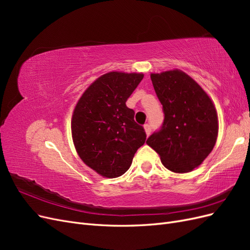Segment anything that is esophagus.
<instances>
[{
	"instance_id": "esophagus-1",
	"label": "esophagus",
	"mask_w": 250,
	"mask_h": 250,
	"mask_svg": "<svg viewBox=\"0 0 250 250\" xmlns=\"http://www.w3.org/2000/svg\"><path fill=\"white\" fill-rule=\"evenodd\" d=\"M144 128H145V131H146L147 137H149L150 133H151V126L149 124H145V125H144Z\"/></svg>"
}]
</instances>
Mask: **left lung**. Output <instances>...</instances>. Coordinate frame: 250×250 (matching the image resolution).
I'll return each instance as SVG.
<instances>
[{
	"mask_svg": "<svg viewBox=\"0 0 250 250\" xmlns=\"http://www.w3.org/2000/svg\"><path fill=\"white\" fill-rule=\"evenodd\" d=\"M151 81L163 105L164 122L147 140L167 169L187 173L206 160L218 135V118L213 102L197 82L173 70L151 74Z\"/></svg>",
	"mask_w": 250,
	"mask_h": 250,
	"instance_id": "left-lung-1",
	"label": "left lung"
}]
</instances>
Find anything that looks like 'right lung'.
Listing matches in <instances>:
<instances>
[{
	"label": "right lung",
	"instance_id": "add662e5",
	"mask_svg": "<svg viewBox=\"0 0 250 250\" xmlns=\"http://www.w3.org/2000/svg\"><path fill=\"white\" fill-rule=\"evenodd\" d=\"M143 77L138 73L105 74L87 87L74 109L75 148L81 160L104 177L123 175L146 141L134 110L126 106Z\"/></svg>",
	"mask_w": 250,
	"mask_h": 250
}]
</instances>
